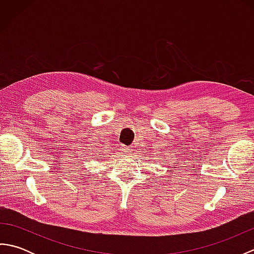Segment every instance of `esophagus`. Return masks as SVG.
<instances>
[{"label": "esophagus", "mask_w": 254, "mask_h": 254, "mask_svg": "<svg viewBox=\"0 0 254 254\" xmlns=\"http://www.w3.org/2000/svg\"><path fill=\"white\" fill-rule=\"evenodd\" d=\"M122 152H123V154H126V155H128V154H131V152H132V149L130 148V147H127V146H122Z\"/></svg>", "instance_id": "obj_1"}]
</instances>
